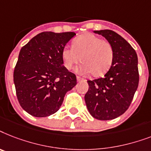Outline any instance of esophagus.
<instances>
[{
  "label": "esophagus",
  "instance_id": "34e87169",
  "mask_svg": "<svg viewBox=\"0 0 151 151\" xmlns=\"http://www.w3.org/2000/svg\"><path fill=\"white\" fill-rule=\"evenodd\" d=\"M76 79H77V81H78V82H79V81H86L85 79H82V78H80V77H79V76H77L76 77Z\"/></svg>",
  "mask_w": 151,
  "mask_h": 151
}]
</instances>
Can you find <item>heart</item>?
<instances>
[{
  "instance_id": "1",
  "label": "heart",
  "mask_w": 151,
  "mask_h": 151,
  "mask_svg": "<svg viewBox=\"0 0 151 151\" xmlns=\"http://www.w3.org/2000/svg\"><path fill=\"white\" fill-rule=\"evenodd\" d=\"M114 50L109 42L91 33L77 37L72 47L65 46L61 50V58L66 69L70 70L81 61L77 68L81 74L90 73L93 76L105 74L113 62Z\"/></svg>"
}]
</instances>
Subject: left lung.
<instances>
[{"instance_id":"left-lung-1","label":"left lung","mask_w":151,"mask_h":151,"mask_svg":"<svg viewBox=\"0 0 151 151\" xmlns=\"http://www.w3.org/2000/svg\"><path fill=\"white\" fill-rule=\"evenodd\" d=\"M112 46L113 62L103 78L88 80L85 101L90 114L98 120H111L124 114L139 84L138 58L123 37L109 29L95 30Z\"/></svg>"}]
</instances>
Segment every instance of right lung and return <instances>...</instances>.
Segmentation results:
<instances>
[{"mask_svg":"<svg viewBox=\"0 0 151 151\" xmlns=\"http://www.w3.org/2000/svg\"><path fill=\"white\" fill-rule=\"evenodd\" d=\"M73 32H43L22 47L14 70L20 105L34 117H47L59 110L66 93L76 85L75 74L63 65L61 50Z\"/></svg>","mask_w":151,"mask_h":151,"instance_id":"1","label":"right lung"}]
</instances>
